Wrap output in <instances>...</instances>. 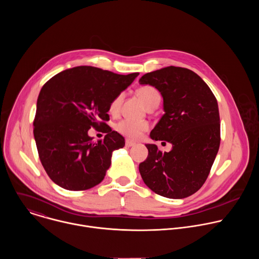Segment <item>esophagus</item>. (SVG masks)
Masks as SVG:
<instances>
[{"label": "esophagus", "mask_w": 259, "mask_h": 259, "mask_svg": "<svg viewBox=\"0 0 259 259\" xmlns=\"http://www.w3.org/2000/svg\"><path fill=\"white\" fill-rule=\"evenodd\" d=\"M125 145H126L127 147H131V146L135 145V143H134V142H132V141H130V140H126V142H125Z\"/></svg>", "instance_id": "esophagus-1"}]
</instances>
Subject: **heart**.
<instances>
[{"instance_id":"obj_1","label":"heart","mask_w":259,"mask_h":259,"mask_svg":"<svg viewBox=\"0 0 259 259\" xmlns=\"http://www.w3.org/2000/svg\"><path fill=\"white\" fill-rule=\"evenodd\" d=\"M137 95L144 103L146 107L159 102L161 99L160 93L153 86H143L137 90ZM123 99V94L118 95L109 104V112L110 114L116 115L119 113L121 102ZM116 129L119 133L124 135L129 139H137L139 138L143 132L149 129V125L145 122H134L131 120H122L116 126Z\"/></svg>"}]
</instances>
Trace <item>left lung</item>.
Listing matches in <instances>:
<instances>
[{"label":"left lung","mask_w":259,"mask_h":259,"mask_svg":"<svg viewBox=\"0 0 259 259\" xmlns=\"http://www.w3.org/2000/svg\"><path fill=\"white\" fill-rule=\"evenodd\" d=\"M139 84L155 87L163 97L165 114L151 138L172 144L168 153L156 144H145L149 156L139 164L140 175L160 196L190 197L202 188L219 150L217 100L197 73L184 67L171 65L147 72Z\"/></svg>","instance_id":"8db88e82"}]
</instances>
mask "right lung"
<instances>
[{"label": "right lung", "mask_w": 259, "mask_h": 259, "mask_svg": "<svg viewBox=\"0 0 259 259\" xmlns=\"http://www.w3.org/2000/svg\"><path fill=\"white\" fill-rule=\"evenodd\" d=\"M138 75L76 66L60 71L42 87L33 136L41 163L57 186L85 191L103 180L113 152L125 145L124 137L104 123L109 120V104ZM91 126L105 129L103 141L94 142L88 135Z\"/></svg>", "instance_id": "right-lung-1"}]
</instances>
